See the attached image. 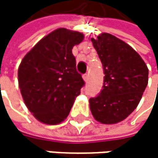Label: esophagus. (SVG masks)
Masks as SVG:
<instances>
[{"label":"esophagus","instance_id":"obj_1","mask_svg":"<svg viewBox=\"0 0 158 158\" xmlns=\"http://www.w3.org/2000/svg\"><path fill=\"white\" fill-rule=\"evenodd\" d=\"M82 77H83L84 81H85V82H87V81H88V80H89V74H88V73L84 74V75L82 76Z\"/></svg>","mask_w":158,"mask_h":158}]
</instances>
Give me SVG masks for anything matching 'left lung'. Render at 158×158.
<instances>
[{
    "mask_svg": "<svg viewBox=\"0 0 158 158\" xmlns=\"http://www.w3.org/2000/svg\"><path fill=\"white\" fill-rule=\"evenodd\" d=\"M104 72L100 93L89 99L96 120L114 124L136 108L148 84L149 70L141 57L126 42L102 33L91 39Z\"/></svg>",
    "mask_w": 158,
    "mask_h": 158,
    "instance_id": "8db88e82",
    "label": "left lung"
}]
</instances>
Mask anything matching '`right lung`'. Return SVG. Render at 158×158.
Returning a JSON list of instances; mask_svg holds the SVG:
<instances>
[{"label": "right lung", "mask_w": 158, "mask_h": 158, "mask_svg": "<svg viewBox=\"0 0 158 158\" xmlns=\"http://www.w3.org/2000/svg\"><path fill=\"white\" fill-rule=\"evenodd\" d=\"M83 34L59 28L42 38L23 59L19 87L28 110L40 122L56 125L70 113L84 85L72 53Z\"/></svg>", "instance_id": "obj_1"}]
</instances>
